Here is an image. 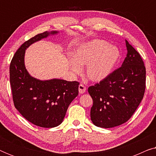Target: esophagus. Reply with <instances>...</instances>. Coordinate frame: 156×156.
Segmentation results:
<instances>
[{
    "label": "esophagus",
    "mask_w": 156,
    "mask_h": 156,
    "mask_svg": "<svg viewBox=\"0 0 156 156\" xmlns=\"http://www.w3.org/2000/svg\"><path fill=\"white\" fill-rule=\"evenodd\" d=\"M85 91H86V87L82 84L79 85V92L80 94H84Z\"/></svg>",
    "instance_id": "obj_1"
}]
</instances>
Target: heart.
I'll list each match as a JSON object with an SVG mask.
<instances>
[{"instance_id": "obj_1", "label": "heart", "mask_w": 156, "mask_h": 156, "mask_svg": "<svg viewBox=\"0 0 156 156\" xmlns=\"http://www.w3.org/2000/svg\"><path fill=\"white\" fill-rule=\"evenodd\" d=\"M119 57L120 52L116 47L104 40H95L76 49L71 59V69L79 74L82 72L81 67L87 65V77L92 82H101L112 73Z\"/></svg>"}]
</instances>
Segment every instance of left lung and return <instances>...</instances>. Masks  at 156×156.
<instances>
[{"instance_id": "8db88e82", "label": "left lung", "mask_w": 156, "mask_h": 156, "mask_svg": "<svg viewBox=\"0 0 156 156\" xmlns=\"http://www.w3.org/2000/svg\"><path fill=\"white\" fill-rule=\"evenodd\" d=\"M126 57L121 67L88 88L92 98L91 120L96 126L113 128L129 120L143 99L146 67L139 53L126 40Z\"/></svg>"}]
</instances>
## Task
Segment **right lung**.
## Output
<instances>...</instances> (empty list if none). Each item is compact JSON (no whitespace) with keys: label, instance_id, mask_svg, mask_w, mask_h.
<instances>
[{"label":"right lung","instance_id":"right-lung-1","mask_svg":"<svg viewBox=\"0 0 156 156\" xmlns=\"http://www.w3.org/2000/svg\"><path fill=\"white\" fill-rule=\"evenodd\" d=\"M59 32H44L25 42L12 57L10 65V82L15 107L34 125L53 128L61 124L68 106L78 95L76 81L52 79L40 80L30 75L25 66L26 49L34 42Z\"/></svg>","mask_w":156,"mask_h":156}]
</instances>
